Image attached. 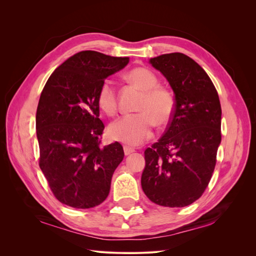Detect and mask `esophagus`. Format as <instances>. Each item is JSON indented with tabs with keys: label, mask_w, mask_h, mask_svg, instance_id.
I'll return each instance as SVG.
<instances>
[{
	"label": "esophagus",
	"mask_w": 256,
	"mask_h": 256,
	"mask_svg": "<svg viewBox=\"0 0 256 256\" xmlns=\"http://www.w3.org/2000/svg\"><path fill=\"white\" fill-rule=\"evenodd\" d=\"M134 152V148H130V147H128V146H124V152H125L126 156H128V154H132Z\"/></svg>",
	"instance_id": "obj_1"
}]
</instances>
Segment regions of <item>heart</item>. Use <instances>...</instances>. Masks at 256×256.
I'll return each mask as SVG.
<instances>
[{
    "label": "heart",
    "mask_w": 256,
    "mask_h": 256,
    "mask_svg": "<svg viewBox=\"0 0 256 256\" xmlns=\"http://www.w3.org/2000/svg\"><path fill=\"white\" fill-rule=\"evenodd\" d=\"M126 79L143 90V95L134 114H126L111 122L109 136L115 141L136 146L152 136L154 122L157 126H164L171 120L175 98L172 90L160 86L157 76L150 69L136 67L127 72ZM97 102L100 109L112 115L118 109V97L114 83L106 79L100 85Z\"/></svg>",
    "instance_id": "heart-1"
}]
</instances>
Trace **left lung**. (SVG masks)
Returning a JSON list of instances; mask_svg holds the SVG:
<instances>
[{
	"mask_svg": "<svg viewBox=\"0 0 256 256\" xmlns=\"http://www.w3.org/2000/svg\"><path fill=\"white\" fill-rule=\"evenodd\" d=\"M150 63L174 92L175 109L164 134L146 148L142 189L152 203L184 207L202 196L221 143V104L212 81L184 53L162 54Z\"/></svg>",
	"mask_w": 256,
	"mask_h": 256,
	"instance_id": "obj_1",
	"label": "left lung"
}]
</instances>
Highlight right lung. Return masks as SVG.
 Here are the masks:
<instances>
[{"label": "right lung", "mask_w": 256, "mask_h": 256, "mask_svg": "<svg viewBox=\"0 0 256 256\" xmlns=\"http://www.w3.org/2000/svg\"><path fill=\"white\" fill-rule=\"evenodd\" d=\"M129 58L81 51L52 72L36 112L40 166L60 203L74 208L98 206L109 196L122 146H102L104 125L97 94L106 76L120 70Z\"/></svg>", "instance_id": "obj_1"}]
</instances>
